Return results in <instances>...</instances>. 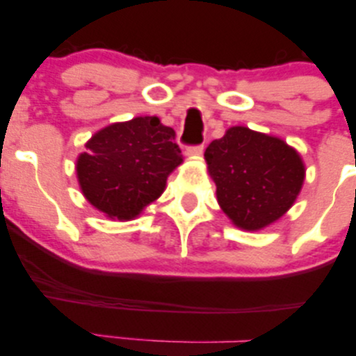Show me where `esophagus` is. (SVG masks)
Segmentation results:
<instances>
[{
    "mask_svg": "<svg viewBox=\"0 0 356 356\" xmlns=\"http://www.w3.org/2000/svg\"><path fill=\"white\" fill-rule=\"evenodd\" d=\"M186 154L189 155V157H194V159L201 157V155L204 154V145H192V147H187Z\"/></svg>",
    "mask_w": 356,
    "mask_h": 356,
    "instance_id": "34e87169",
    "label": "esophagus"
}]
</instances>
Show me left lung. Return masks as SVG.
I'll return each mask as SVG.
<instances>
[{
    "label": "left lung",
    "mask_w": 356,
    "mask_h": 356,
    "mask_svg": "<svg viewBox=\"0 0 356 356\" xmlns=\"http://www.w3.org/2000/svg\"><path fill=\"white\" fill-rule=\"evenodd\" d=\"M220 209L236 226L257 231L284 214L300 194L305 165L277 137L231 127L204 154Z\"/></svg>",
    "instance_id": "obj_1"
}]
</instances>
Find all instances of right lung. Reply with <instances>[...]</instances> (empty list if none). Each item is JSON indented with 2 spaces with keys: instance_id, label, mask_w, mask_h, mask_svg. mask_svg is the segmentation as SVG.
<instances>
[{
  "instance_id": "1",
  "label": "right lung",
  "mask_w": 356,
  "mask_h": 356,
  "mask_svg": "<svg viewBox=\"0 0 356 356\" xmlns=\"http://www.w3.org/2000/svg\"><path fill=\"white\" fill-rule=\"evenodd\" d=\"M76 161L80 189L108 218L129 220L165 189L181 165L175 132L157 117H136L99 130Z\"/></svg>"
}]
</instances>
